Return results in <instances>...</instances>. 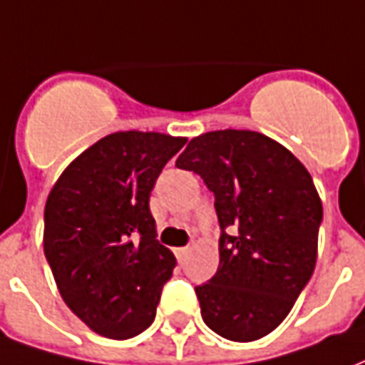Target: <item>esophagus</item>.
Wrapping results in <instances>:
<instances>
[{
    "instance_id": "1",
    "label": "esophagus",
    "mask_w": 365,
    "mask_h": 365,
    "mask_svg": "<svg viewBox=\"0 0 365 365\" xmlns=\"http://www.w3.org/2000/svg\"><path fill=\"white\" fill-rule=\"evenodd\" d=\"M190 252V248L187 246H183V248H175V256H178V260H183L185 256Z\"/></svg>"
}]
</instances>
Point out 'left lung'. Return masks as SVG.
<instances>
[{
    "label": "left lung",
    "mask_w": 365,
    "mask_h": 365,
    "mask_svg": "<svg viewBox=\"0 0 365 365\" xmlns=\"http://www.w3.org/2000/svg\"><path fill=\"white\" fill-rule=\"evenodd\" d=\"M175 166L203 178L221 225L219 269L195 287L219 336L252 342L283 322L317 264L322 203L307 168L254 130L191 138Z\"/></svg>",
    "instance_id": "left-lung-1"
}]
</instances>
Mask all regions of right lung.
<instances>
[{
    "label": "right lung",
    "mask_w": 365,
    "mask_h": 365,
    "mask_svg": "<svg viewBox=\"0 0 365 365\" xmlns=\"http://www.w3.org/2000/svg\"><path fill=\"white\" fill-rule=\"evenodd\" d=\"M187 138L119 130L70 162L44 207V256L60 295L93 332L127 340L156 317L174 254L156 240L150 191Z\"/></svg>",
    "instance_id": "add662e5"
}]
</instances>
